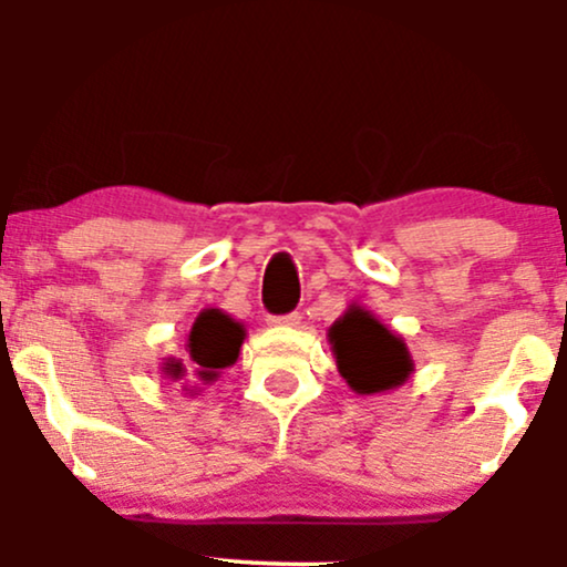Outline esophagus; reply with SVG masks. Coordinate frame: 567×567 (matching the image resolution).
Masks as SVG:
<instances>
[{"instance_id": "34e87169", "label": "esophagus", "mask_w": 567, "mask_h": 567, "mask_svg": "<svg viewBox=\"0 0 567 567\" xmlns=\"http://www.w3.org/2000/svg\"><path fill=\"white\" fill-rule=\"evenodd\" d=\"M271 324H288V328H296V324H301V315H298V311H290V315L271 317Z\"/></svg>"}]
</instances>
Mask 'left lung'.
Returning a JSON list of instances; mask_svg holds the SVG:
<instances>
[{
	"instance_id": "8db88e82",
	"label": "left lung",
	"mask_w": 567,
	"mask_h": 567,
	"mask_svg": "<svg viewBox=\"0 0 567 567\" xmlns=\"http://www.w3.org/2000/svg\"><path fill=\"white\" fill-rule=\"evenodd\" d=\"M330 343L338 370L357 394L400 386L413 370L405 343L357 306L330 328Z\"/></svg>"
}]
</instances>
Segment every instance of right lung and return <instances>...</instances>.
<instances>
[{"mask_svg": "<svg viewBox=\"0 0 567 567\" xmlns=\"http://www.w3.org/2000/svg\"><path fill=\"white\" fill-rule=\"evenodd\" d=\"M243 338V324L234 322L229 315H224L218 309L202 311L197 322H194L192 336H188V351H192V360L197 365L199 379L213 381L218 375V370L229 368L237 360ZM165 370L173 379H181V373H184L181 362H167Z\"/></svg>", "mask_w": 567, "mask_h": 567, "instance_id": "obj_1", "label": "right lung"}]
</instances>
